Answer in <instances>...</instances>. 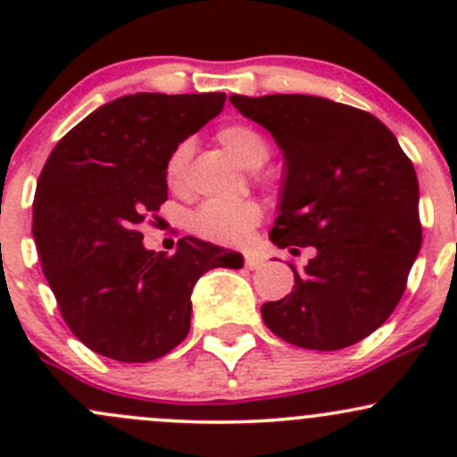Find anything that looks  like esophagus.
Listing matches in <instances>:
<instances>
[{
  "mask_svg": "<svg viewBox=\"0 0 457 457\" xmlns=\"http://www.w3.org/2000/svg\"><path fill=\"white\" fill-rule=\"evenodd\" d=\"M243 267H247V270H258V267H262V256L256 254V252H245V254H243Z\"/></svg>",
  "mask_w": 457,
  "mask_h": 457,
  "instance_id": "esophagus-1",
  "label": "esophagus"
}]
</instances>
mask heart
<instances>
[{
	"instance_id": "obj_1",
	"label": "heart",
	"mask_w": 457,
	"mask_h": 457,
	"mask_svg": "<svg viewBox=\"0 0 457 457\" xmlns=\"http://www.w3.org/2000/svg\"><path fill=\"white\" fill-rule=\"evenodd\" d=\"M216 141L243 165V168H261L271 154L270 141L261 130L247 123H228L216 130ZM187 163H190V145L181 141L172 147L165 159L163 177L170 190L181 192L187 183ZM262 210L254 199L220 203L210 201L192 214V229L201 238L212 243H238L247 237L252 228L261 220Z\"/></svg>"
}]
</instances>
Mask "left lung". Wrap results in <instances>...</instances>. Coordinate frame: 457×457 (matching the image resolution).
<instances>
[{"label": "left lung", "instance_id": "left-lung-1", "mask_svg": "<svg viewBox=\"0 0 457 457\" xmlns=\"http://www.w3.org/2000/svg\"><path fill=\"white\" fill-rule=\"evenodd\" d=\"M287 159L278 247H314L294 289L265 303V325L285 343L336 352L376 331L407 289L422 245L418 179L394 132L353 105L312 95H232Z\"/></svg>", "mask_w": 457, "mask_h": 457}]
</instances>
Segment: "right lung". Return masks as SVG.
<instances>
[{"label": "right lung", "mask_w": 457, "mask_h": 457, "mask_svg": "<svg viewBox=\"0 0 457 457\" xmlns=\"http://www.w3.org/2000/svg\"><path fill=\"white\" fill-rule=\"evenodd\" d=\"M225 92H139L101 105L54 145L37 181L32 237L72 334L119 362H150L190 331L195 283L241 254L179 238L143 247L141 225L168 201L165 159L223 110Z\"/></svg>", "instance_id": "1"}]
</instances>
